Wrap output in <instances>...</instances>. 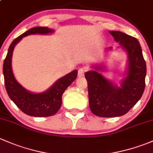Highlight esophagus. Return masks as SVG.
<instances>
[{
    "mask_svg": "<svg viewBox=\"0 0 153 153\" xmlns=\"http://www.w3.org/2000/svg\"><path fill=\"white\" fill-rule=\"evenodd\" d=\"M86 69H84V68H81V69L78 70V76L79 77V78H81V77H84V74H85L86 72Z\"/></svg>",
    "mask_w": 153,
    "mask_h": 153,
    "instance_id": "1",
    "label": "esophagus"
}]
</instances>
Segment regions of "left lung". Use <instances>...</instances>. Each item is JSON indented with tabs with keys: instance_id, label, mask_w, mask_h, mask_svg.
<instances>
[{
	"instance_id": "8db88e82",
	"label": "left lung",
	"mask_w": 153,
	"mask_h": 153,
	"mask_svg": "<svg viewBox=\"0 0 153 153\" xmlns=\"http://www.w3.org/2000/svg\"><path fill=\"white\" fill-rule=\"evenodd\" d=\"M109 33L127 54V67L120 86L101 75L100 72L106 70L103 64H95L93 69L85 73L89 108L94 115L103 118L121 116L135 106L144 91L146 74V62L138 40L119 31H109Z\"/></svg>"
}]
</instances>
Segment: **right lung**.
<instances>
[{
  "mask_svg": "<svg viewBox=\"0 0 153 153\" xmlns=\"http://www.w3.org/2000/svg\"><path fill=\"white\" fill-rule=\"evenodd\" d=\"M54 32L48 27H34L15 38L9 47L3 66L6 89L10 99L27 115L34 117H48L55 115L61 108L62 95L67 88L76 79L78 70L57 80L47 90L40 93H33L27 90L18 82L14 76L12 68V58L14 48L24 37L29 35H48Z\"/></svg>",
  "mask_w": 153,
  "mask_h": 153,
  "instance_id": "1",
  "label": "right lung"
}]
</instances>
